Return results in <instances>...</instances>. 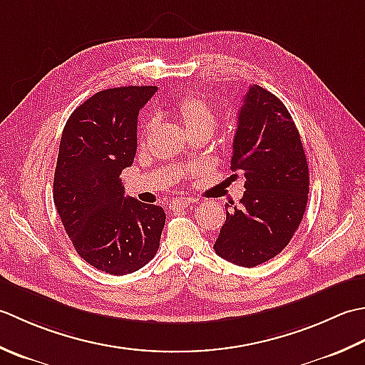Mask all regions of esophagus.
Returning a JSON list of instances; mask_svg holds the SVG:
<instances>
[{
	"label": "esophagus",
	"mask_w": 365,
	"mask_h": 365,
	"mask_svg": "<svg viewBox=\"0 0 365 365\" xmlns=\"http://www.w3.org/2000/svg\"><path fill=\"white\" fill-rule=\"evenodd\" d=\"M190 205H192V200H190V198L181 197V198L173 200V202L170 203V210H173V211L184 210V207H187V206H190Z\"/></svg>",
	"instance_id": "esophagus-1"
}]
</instances>
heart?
Returning <instances> with one entry per match:
<instances>
[{"instance_id": "1", "label": "heart", "mask_w": 365, "mask_h": 365, "mask_svg": "<svg viewBox=\"0 0 365 365\" xmlns=\"http://www.w3.org/2000/svg\"><path fill=\"white\" fill-rule=\"evenodd\" d=\"M175 111L185 128V130H187L190 135H193V133H202V132L210 133L211 135L215 129V123H217L215 121V111L210 103L200 98L198 94L189 93V94L181 96L176 102ZM151 125L153 123L148 121L145 123L143 128H141L140 135H138L140 145L145 143L148 132L151 130Z\"/></svg>"}]
</instances>
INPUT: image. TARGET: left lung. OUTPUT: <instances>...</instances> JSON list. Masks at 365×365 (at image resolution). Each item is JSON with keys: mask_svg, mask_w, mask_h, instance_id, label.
I'll return each instance as SVG.
<instances>
[{"mask_svg": "<svg viewBox=\"0 0 365 365\" xmlns=\"http://www.w3.org/2000/svg\"><path fill=\"white\" fill-rule=\"evenodd\" d=\"M233 178H244L240 207L228 211L215 254L254 267L292 241L309 198V165L292 115L267 89L254 85L237 111L232 155ZM233 205V203H232Z\"/></svg>", "mask_w": 365, "mask_h": 365, "instance_id": "1", "label": "left lung"}]
</instances>
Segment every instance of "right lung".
Listing matches in <instances>:
<instances>
[{
	"instance_id": "obj_1",
	"label": "right lung",
	"mask_w": 365,
	"mask_h": 365,
	"mask_svg": "<svg viewBox=\"0 0 365 365\" xmlns=\"http://www.w3.org/2000/svg\"><path fill=\"white\" fill-rule=\"evenodd\" d=\"M155 86L96 93L64 125L53 178V202L73 249L96 269L135 272L158 254L165 211L124 197L120 180L137 153L140 108Z\"/></svg>"
}]
</instances>
